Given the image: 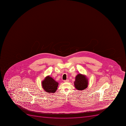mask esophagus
I'll list each match as a JSON object with an SVG mask.
<instances>
[{
  "label": "esophagus",
  "mask_w": 126,
  "mask_h": 126,
  "mask_svg": "<svg viewBox=\"0 0 126 126\" xmlns=\"http://www.w3.org/2000/svg\"><path fill=\"white\" fill-rule=\"evenodd\" d=\"M69 81V80L68 79L66 80H64V82H68Z\"/></svg>",
  "instance_id": "1"
}]
</instances>
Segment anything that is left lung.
Segmentation results:
<instances>
[{
  "label": "left lung",
  "mask_w": 126,
  "mask_h": 126,
  "mask_svg": "<svg viewBox=\"0 0 126 126\" xmlns=\"http://www.w3.org/2000/svg\"><path fill=\"white\" fill-rule=\"evenodd\" d=\"M88 80L85 75L80 73L75 77L74 85L75 88L79 91L84 90L88 87Z\"/></svg>",
  "instance_id": "1"
}]
</instances>
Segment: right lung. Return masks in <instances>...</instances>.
I'll list each match as a JSON object with an SVG mask.
<instances>
[{"instance_id":"right-lung-1","label":"right lung","mask_w":126,"mask_h":126,"mask_svg":"<svg viewBox=\"0 0 126 126\" xmlns=\"http://www.w3.org/2000/svg\"><path fill=\"white\" fill-rule=\"evenodd\" d=\"M42 86L45 91L48 93H55L57 89L58 82H56L52 77L47 76L42 81Z\"/></svg>"}]
</instances>
